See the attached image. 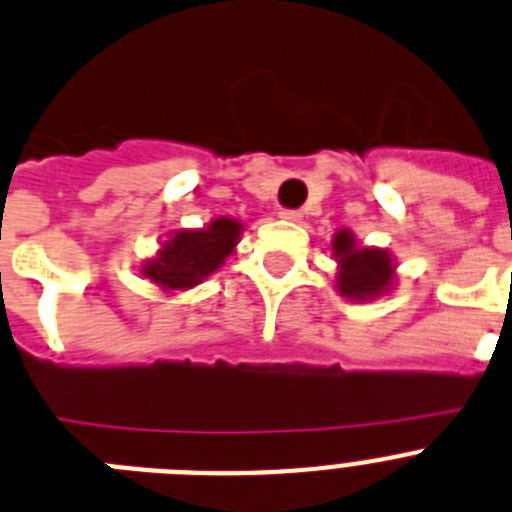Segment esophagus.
<instances>
[{"label":"esophagus","instance_id":"esophagus-1","mask_svg":"<svg viewBox=\"0 0 512 512\" xmlns=\"http://www.w3.org/2000/svg\"><path fill=\"white\" fill-rule=\"evenodd\" d=\"M279 217L287 222H298L300 217H303V212H300V209H282V212H279Z\"/></svg>","mask_w":512,"mask_h":512}]
</instances>
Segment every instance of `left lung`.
<instances>
[{
	"label": "left lung",
	"instance_id": "left-lung-1",
	"mask_svg": "<svg viewBox=\"0 0 512 512\" xmlns=\"http://www.w3.org/2000/svg\"><path fill=\"white\" fill-rule=\"evenodd\" d=\"M334 256L339 261L336 287L349 300H373L391 287L393 261L381 248L357 246L355 235L339 230L334 235Z\"/></svg>",
	"mask_w": 512,
	"mask_h": 512
}]
</instances>
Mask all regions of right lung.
Masks as SVG:
<instances>
[{
	"mask_svg": "<svg viewBox=\"0 0 512 512\" xmlns=\"http://www.w3.org/2000/svg\"><path fill=\"white\" fill-rule=\"evenodd\" d=\"M240 233L243 225L230 217H217L202 230H178L155 259L144 261L142 274L163 290H189L220 269Z\"/></svg>",
	"mask_w": 512,
	"mask_h": 512,
	"instance_id": "add662e5",
	"label": "right lung"
}]
</instances>
